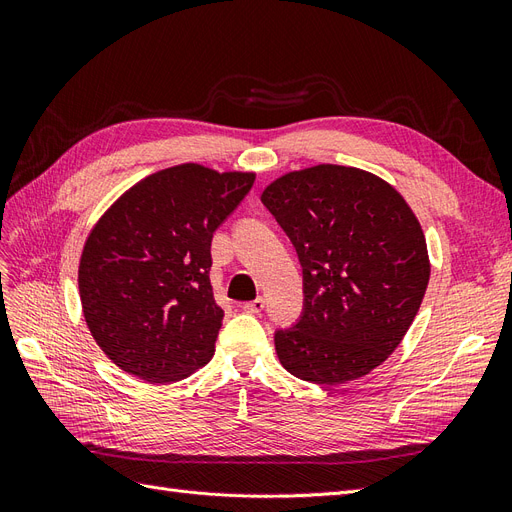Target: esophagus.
<instances>
[{
    "mask_svg": "<svg viewBox=\"0 0 512 512\" xmlns=\"http://www.w3.org/2000/svg\"><path fill=\"white\" fill-rule=\"evenodd\" d=\"M243 309H245L247 314H260L262 309H265V299L258 297V299L250 301V303H245V305H243Z\"/></svg>",
    "mask_w": 512,
    "mask_h": 512,
    "instance_id": "1",
    "label": "esophagus"
}]
</instances>
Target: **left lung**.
Segmentation results:
<instances>
[{"mask_svg": "<svg viewBox=\"0 0 512 512\" xmlns=\"http://www.w3.org/2000/svg\"><path fill=\"white\" fill-rule=\"evenodd\" d=\"M260 200L303 267V316L275 333L277 359L324 386L367 376L401 344L429 284L414 211L391 183L339 164L290 170Z\"/></svg>", "mask_w": 512, "mask_h": 512, "instance_id": "obj_1", "label": "left lung"}]
</instances>
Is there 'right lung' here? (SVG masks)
<instances>
[{"instance_id": "right-lung-1", "label": "right lung", "mask_w": 512, "mask_h": 512, "mask_svg": "<svg viewBox=\"0 0 512 512\" xmlns=\"http://www.w3.org/2000/svg\"><path fill=\"white\" fill-rule=\"evenodd\" d=\"M254 179L170 166L134 183L91 228L79 262L83 316L119 369L170 384L211 361L224 318L209 280L211 239Z\"/></svg>"}]
</instances>
